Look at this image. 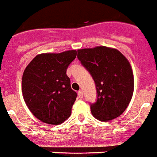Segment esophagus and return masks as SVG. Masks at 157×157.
<instances>
[{"label": "esophagus", "instance_id": "34e87169", "mask_svg": "<svg viewBox=\"0 0 157 157\" xmlns=\"http://www.w3.org/2000/svg\"><path fill=\"white\" fill-rule=\"evenodd\" d=\"M78 95L79 98H82V97H83V92L82 91V90H79V91L78 92Z\"/></svg>", "mask_w": 157, "mask_h": 157}]
</instances>
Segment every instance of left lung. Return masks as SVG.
Listing matches in <instances>:
<instances>
[{"label":"left lung","instance_id":"obj_1","mask_svg":"<svg viewBox=\"0 0 157 157\" xmlns=\"http://www.w3.org/2000/svg\"><path fill=\"white\" fill-rule=\"evenodd\" d=\"M78 59L91 75L97 90V101L90 104L96 119L109 121L128 107L134 90L130 63L118 50L99 46L78 50Z\"/></svg>","mask_w":157,"mask_h":157}]
</instances>
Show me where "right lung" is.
Here are the masks:
<instances>
[{
  "mask_svg": "<svg viewBox=\"0 0 157 157\" xmlns=\"http://www.w3.org/2000/svg\"><path fill=\"white\" fill-rule=\"evenodd\" d=\"M75 50L36 56L25 68L22 93L27 106L42 122L57 125L71 113L77 93L71 87L67 69Z\"/></svg>",
  "mask_w": 157,
  "mask_h": 157,
  "instance_id": "right-lung-1",
  "label": "right lung"
}]
</instances>
